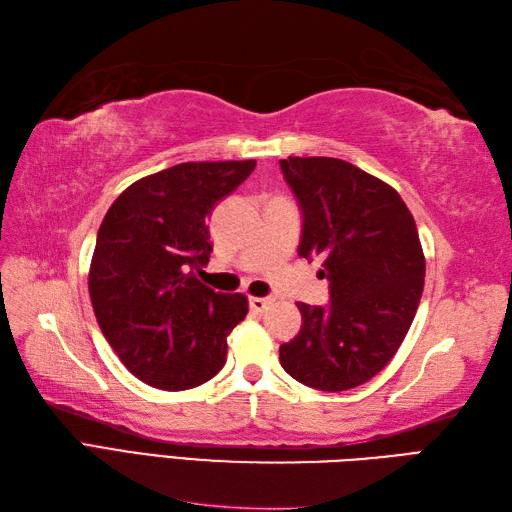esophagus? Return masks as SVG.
I'll return each mask as SVG.
<instances>
[{"mask_svg":"<svg viewBox=\"0 0 512 512\" xmlns=\"http://www.w3.org/2000/svg\"><path fill=\"white\" fill-rule=\"evenodd\" d=\"M271 304L269 297H249V308L254 310V313H263V310Z\"/></svg>","mask_w":512,"mask_h":512,"instance_id":"esophagus-1","label":"esophagus"}]
</instances>
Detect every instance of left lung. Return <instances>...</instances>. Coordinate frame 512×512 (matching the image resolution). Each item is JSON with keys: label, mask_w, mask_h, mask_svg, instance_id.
Here are the masks:
<instances>
[{"label": "left lung", "mask_w": 512, "mask_h": 512, "mask_svg": "<svg viewBox=\"0 0 512 512\" xmlns=\"http://www.w3.org/2000/svg\"><path fill=\"white\" fill-rule=\"evenodd\" d=\"M302 208L297 254L321 258L330 304L299 302L302 330L280 363L310 389L365 384L400 350L415 319L426 258L415 219L393 186L339 158L280 160Z\"/></svg>", "instance_id": "1"}]
</instances>
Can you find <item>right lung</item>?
Instances as JSON below:
<instances>
[{"instance_id":"right-lung-1","label":"right lung","mask_w":512,"mask_h":512,"mask_svg":"<svg viewBox=\"0 0 512 512\" xmlns=\"http://www.w3.org/2000/svg\"><path fill=\"white\" fill-rule=\"evenodd\" d=\"M256 160L182 162L136 180L99 226L89 293L99 328L132 376L162 391L204 384L226 365L243 293H217L195 273L213 243L206 221Z\"/></svg>"}]
</instances>
